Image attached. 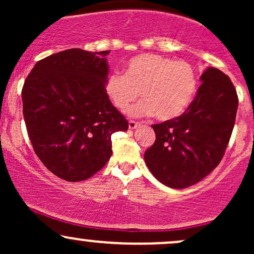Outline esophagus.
<instances>
[{"label":"esophagus","mask_w":254,"mask_h":254,"mask_svg":"<svg viewBox=\"0 0 254 254\" xmlns=\"http://www.w3.org/2000/svg\"><path fill=\"white\" fill-rule=\"evenodd\" d=\"M139 123H137V122H133V121H129V129L133 130V129H137V127H139Z\"/></svg>","instance_id":"1"}]
</instances>
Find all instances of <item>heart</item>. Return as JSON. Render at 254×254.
Instances as JSON below:
<instances>
[{
	"instance_id": "b5f03b06",
	"label": "heart",
	"mask_w": 254,
	"mask_h": 254,
	"mask_svg": "<svg viewBox=\"0 0 254 254\" xmlns=\"http://www.w3.org/2000/svg\"><path fill=\"white\" fill-rule=\"evenodd\" d=\"M197 87L196 70L190 63L157 54H139L125 63L124 75L116 72L107 77L105 93L113 106L124 111L141 92L143 100L131 106L127 113L170 121L190 106Z\"/></svg>"
}]
</instances>
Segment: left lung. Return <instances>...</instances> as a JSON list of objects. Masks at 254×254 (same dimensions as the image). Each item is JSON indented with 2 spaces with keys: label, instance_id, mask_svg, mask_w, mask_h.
<instances>
[{
  "label": "left lung",
  "instance_id": "1",
  "mask_svg": "<svg viewBox=\"0 0 254 254\" xmlns=\"http://www.w3.org/2000/svg\"><path fill=\"white\" fill-rule=\"evenodd\" d=\"M196 98L179 117L154 124L156 139L144 160L160 183L185 189L208 176L224 155L235 124L238 95L216 68L203 72Z\"/></svg>",
  "mask_w": 254,
  "mask_h": 254
}]
</instances>
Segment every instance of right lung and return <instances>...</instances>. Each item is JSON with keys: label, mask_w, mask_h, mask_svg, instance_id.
Wrapping results in <instances>:
<instances>
[{"label": "right lung", "mask_w": 254, "mask_h": 254, "mask_svg": "<svg viewBox=\"0 0 254 254\" xmlns=\"http://www.w3.org/2000/svg\"><path fill=\"white\" fill-rule=\"evenodd\" d=\"M109 54L57 52L37 62L22 87L33 149L49 171L66 182L100 171L112 155V133L129 127L105 93Z\"/></svg>", "instance_id": "1"}]
</instances>
